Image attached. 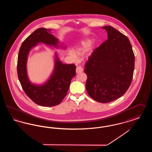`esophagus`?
<instances>
[{
	"mask_svg": "<svg viewBox=\"0 0 152 152\" xmlns=\"http://www.w3.org/2000/svg\"><path fill=\"white\" fill-rule=\"evenodd\" d=\"M76 72L77 73H81L82 72H83V68L81 66H78L76 67Z\"/></svg>",
	"mask_w": 152,
	"mask_h": 152,
	"instance_id": "34e87169",
	"label": "esophagus"
}]
</instances>
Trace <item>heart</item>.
Segmentation results:
<instances>
[{"instance_id":"1","label":"heart","mask_w":152,"mask_h":152,"mask_svg":"<svg viewBox=\"0 0 152 152\" xmlns=\"http://www.w3.org/2000/svg\"><path fill=\"white\" fill-rule=\"evenodd\" d=\"M91 43H92V41L89 39H88V40L82 42V43H81L82 48L81 49H86V48H88L91 45Z\"/></svg>"}]
</instances>
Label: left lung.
<instances>
[{"instance_id":"left-lung-1","label":"left lung","mask_w":152,"mask_h":152,"mask_svg":"<svg viewBox=\"0 0 152 152\" xmlns=\"http://www.w3.org/2000/svg\"><path fill=\"white\" fill-rule=\"evenodd\" d=\"M108 39L94 49L84 65L86 89L95 101L107 103L121 97L130 87L134 55L129 39L111 26H104Z\"/></svg>"}]
</instances>
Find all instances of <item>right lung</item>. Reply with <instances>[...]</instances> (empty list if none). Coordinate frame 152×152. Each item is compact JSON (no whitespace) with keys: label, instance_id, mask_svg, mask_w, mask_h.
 I'll return each mask as SVG.
<instances>
[{"label":"right lung","instance_id":"right-lung-1","mask_svg":"<svg viewBox=\"0 0 152 152\" xmlns=\"http://www.w3.org/2000/svg\"><path fill=\"white\" fill-rule=\"evenodd\" d=\"M50 30L43 28L36 29L22 43L18 58V76L23 89L32 101L43 107L59 104L67 94L71 80L76 75L75 64H63L56 57L54 71L45 84L37 86L30 83L26 68L30 50L37 43L55 46L58 45V39L50 34Z\"/></svg>","mask_w":152,"mask_h":152}]
</instances>
